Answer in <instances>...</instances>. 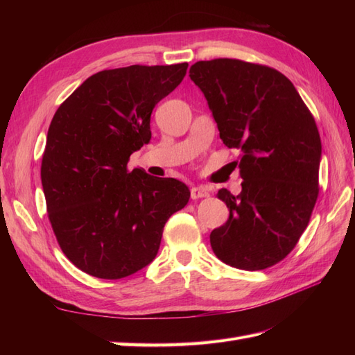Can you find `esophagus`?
Segmentation results:
<instances>
[{
	"instance_id": "esophagus-1",
	"label": "esophagus",
	"mask_w": 355,
	"mask_h": 355,
	"mask_svg": "<svg viewBox=\"0 0 355 355\" xmlns=\"http://www.w3.org/2000/svg\"><path fill=\"white\" fill-rule=\"evenodd\" d=\"M209 194H210V192L206 187H192V189H191V198L192 200L209 197Z\"/></svg>"
}]
</instances>
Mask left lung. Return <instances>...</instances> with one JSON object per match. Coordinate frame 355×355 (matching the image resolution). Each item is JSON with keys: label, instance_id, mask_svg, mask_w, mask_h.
I'll use <instances>...</instances> for the list:
<instances>
[{"label": "left lung", "instance_id": "8db88e82", "mask_svg": "<svg viewBox=\"0 0 355 355\" xmlns=\"http://www.w3.org/2000/svg\"><path fill=\"white\" fill-rule=\"evenodd\" d=\"M191 80L207 99L228 148L240 149L243 189H219L230 219L211 249L239 270H265L293 250L318 197L321 141L295 85L274 68L239 59L200 60Z\"/></svg>", "mask_w": 355, "mask_h": 355}]
</instances>
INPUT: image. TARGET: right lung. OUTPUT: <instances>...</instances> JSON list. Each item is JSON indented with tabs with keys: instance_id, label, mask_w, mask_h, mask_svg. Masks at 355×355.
<instances>
[{
	"instance_id": "add662e5",
	"label": "right lung",
	"mask_w": 355,
	"mask_h": 355,
	"mask_svg": "<svg viewBox=\"0 0 355 355\" xmlns=\"http://www.w3.org/2000/svg\"><path fill=\"white\" fill-rule=\"evenodd\" d=\"M187 69L188 63L101 71L53 116L42 189L62 252L85 274L118 280L142 270L158 253L167 219L187 206L184 182L127 168L151 141L154 106Z\"/></svg>"
}]
</instances>
